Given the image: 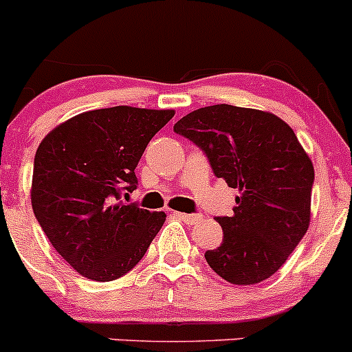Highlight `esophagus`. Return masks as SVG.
<instances>
[{
    "mask_svg": "<svg viewBox=\"0 0 352 352\" xmlns=\"http://www.w3.org/2000/svg\"><path fill=\"white\" fill-rule=\"evenodd\" d=\"M177 217L180 218V220H184L186 221V223H190V225H194V223H197V221L201 220V214H189V213H177Z\"/></svg>",
    "mask_w": 352,
    "mask_h": 352,
    "instance_id": "esophagus-1",
    "label": "esophagus"
}]
</instances>
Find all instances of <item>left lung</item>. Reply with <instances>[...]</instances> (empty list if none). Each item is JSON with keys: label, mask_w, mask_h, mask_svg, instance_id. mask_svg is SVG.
<instances>
[{"label": "left lung", "mask_w": 352, "mask_h": 352, "mask_svg": "<svg viewBox=\"0 0 352 352\" xmlns=\"http://www.w3.org/2000/svg\"><path fill=\"white\" fill-rule=\"evenodd\" d=\"M173 131L196 142L214 175L239 190L234 214L217 218L223 241L204 252L210 268L234 285L267 280L309 227L315 168L308 153L289 124L254 108L204 107Z\"/></svg>", "instance_id": "obj_1"}]
</instances>
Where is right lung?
Instances as JSON below:
<instances>
[{
    "label": "right lung",
    "instance_id": "obj_1",
    "mask_svg": "<svg viewBox=\"0 0 352 352\" xmlns=\"http://www.w3.org/2000/svg\"><path fill=\"white\" fill-rule=\"evenodd\" d=\"M175 110L101 108L61 122L34 158L30 203L58 254L85 278L110 282L138 265L166 220L122 204L135 166ZM127 194V192H125Z\"/></svg>",
    "mask_w": 352,
    "mask_h": 352
}]
</instances>
